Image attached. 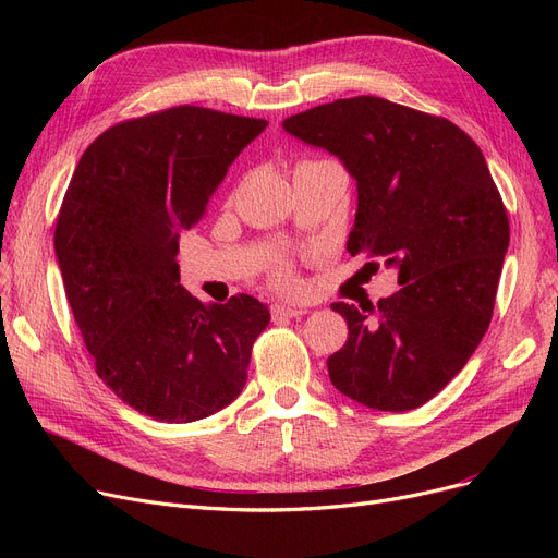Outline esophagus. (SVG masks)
<instances>
[{"instance_id": "34e87169", "label": "esophagus", "mask_w": 558, "mask_h": 558, "mask_svg": "<svg viewBox=\"0 0 558 558\" xmlns=\"http://www.w3.org/2000/svg\"><path fill=\"white\" fill-rule=\"evenodd\" d=\"M307 314L305 307H289V305H271V316L274 318H299Z\"/></svg>"}]
</instances>
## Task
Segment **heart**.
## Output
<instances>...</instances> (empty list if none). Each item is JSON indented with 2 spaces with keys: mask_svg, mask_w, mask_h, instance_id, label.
Listing matches in <instances>:
<instances>
[{
  "mask_svg": "<svg viewBox=\"0 0 558 558\" xmlns=\"http://www.w3.org/2000/svg\"><path fill=\"white\" fill-rule=\"evenodd\" d=\"M274 276H276V282L282 284V287H291V284H294V274H291L287 262H280V264H278Z\"/></svg>",
  "mask_w": 558,
  "mask_h": 558,
  "instance_id": "heart-1",
  "label": "heart"
}]
</instances>
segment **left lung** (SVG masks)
Segmentation results:
<instances>
[{
	"mask_svg": "<svg viewBox=\"0 0 558 558\" xmlns=\"http://www.w3.org/2000/svg\"><path fill=\"white\" fill-rule=\"evenodd\" d=\"M282 126L357 181L348 253L398 267L389 299L330 305L348 324L328 357L332 385L379 412L416 409L475 353L509 248L507 208L480 146L446 117L379 97L337 99Z\"/></svg>",
	"mask_w": 558,
	"mask_h": 558,
	"instance_id": "obj_1",
	"label": "left lung"
}]
</instances>
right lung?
<instances>
[{"instance_id": "obj_1", "label": "right lung", "mask_w": 558, "mask_h": 558, "mask_svg": "<svg viewBox=\"0 0 558 558\" xmlns=\"http://www.w3.org/2000/svg\"><path fill=\"white\" fill-rule=\"evenodd\" d=\"M267 120L175 106L104 131L58 210L53 248L95 371L135 412L192 423L238 398L269 310L203 305L183 289L181 232Z\"/></svg>"}]
</instances>
